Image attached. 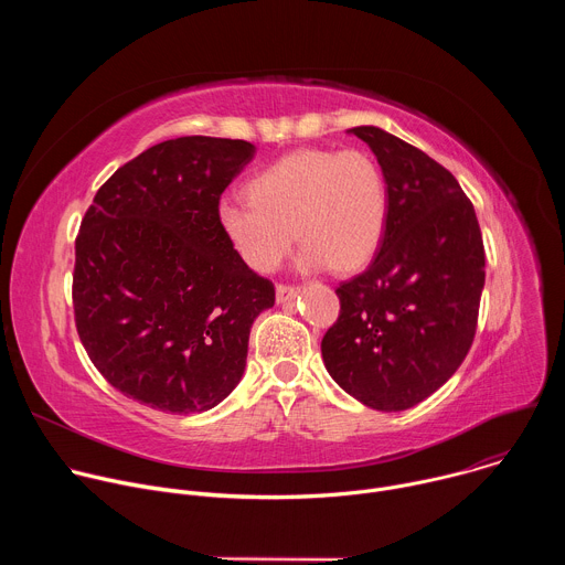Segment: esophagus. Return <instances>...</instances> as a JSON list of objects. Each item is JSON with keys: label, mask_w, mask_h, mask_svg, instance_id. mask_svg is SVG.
I'll return each instance as SVG.
<instances>
[{"label": "esophagus", "mask_w": 565, "mask_h": 565, "mask_svg": "<svg viewBox=\"0 0 565 565\" xmlns=\"http://www.w3.org/2000/svg\"><path fill=\"white\" fill-rule=\"evenodd\" d=\"M297 295H299V288H295V286H284V284L277 286V303H288Z\"/></svg>", "instance_id": "obj_1"}]
</instances>
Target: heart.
<instances>
[{
	"mask_svg": "<svg viewBox=\"0 0 565 565\" xmlns=\"http://www.w3.org/2000/svg\"><path fill=\"white\" fill-rule=\"evenodd\" d=\"M386 214V181L362 149L288 151L248 181V199L218 203L221 227L257 273L277 270L295 238L303 273L360 270L382 244Z\"/></svg>",
	"mask_w": 565,
	"mask_h": 565,
	"instance_id": "1",
	"label": "heart"
}]
</instances>
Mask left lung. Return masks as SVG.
Wrapping results in <instances>:
<instances>
[{"label":"left lung","instance_id":"obj_1","mask_svg":"<svg viewBox=\"0 0 565 565\" xmlns=\"http://www.w3.org/2000/svg\"><path fill=\"white\" fill-rule=\"evenodd\" d=\"M349 134L377 158L388 214L371 266L335 290L342 310L321 340V358L362 405L405 412L462 364L486 286V250L451 172L380 127Z\"/></svg>","mask_w":565,"mask_h":565}]
</instances>
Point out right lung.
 I'll use <instances>...</instances> for the list:
<instances>
[{
  "label": "right lung",
  "mask_w": 565,
  "mask_h": 565,
  "mask_svg": "<svg viewBox=\"0 0 565 565\" xmlns=\"http://www.w3.org/2000/svg\"><path fill=\"white\" fill-rule=\"evenodd\" d=\"M246 140L149 147L98 190L75 238L77 335L103 377L166 414L216 407L244 377L250 329L275 286L234 250L218 199Z\"/></svg>",
  "instance_id": "1"
}]
</instances>
